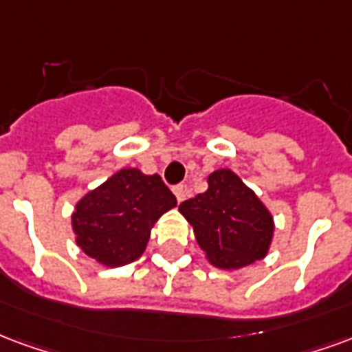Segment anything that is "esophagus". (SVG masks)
<instances>
[{
  "label": "esophagus",
  "mask_w": 352,
  "mask_h": 352,
  "mask_svg": "<svg viewBox=\"0 0 352 352\" xmlns=\"http://www.w3.org/2000/svg\"><path fill=\"white\" fill-rule=\"evenodd\" d=\"M173 194H175L177 201L181 203L186 199V186H183V184H179V186H173Z\"/></svg>",
  "instance_id": "1"
}]
</instances>
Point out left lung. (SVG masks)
<instances>
[{
	"label": "left lung",
	"mask_w": 352,
	"mask_h": 352,
	"mask_svg": "<svg viewBox=\"0 0 352 352\" xmlns=\"http://www.w3.org/2000/svg\"><path fill=\"white\" fill-rule=\"evenodd\" d=\"M209 188L179 205L199 248L218 269L233 270L267 256L274 233L269 209L231 169H216Z\"/></svg>",
	"instance_id": "left-lung-1"
}]
</instances>
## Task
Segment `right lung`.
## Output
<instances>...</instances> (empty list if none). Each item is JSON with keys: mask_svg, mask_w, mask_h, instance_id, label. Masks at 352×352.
<instances>
[{"mask_svg": "<svg viewBox=\"0 0 352 352\" xmlns=\"http://www.w3.org/2000/svg\"><path fill=\"white\" fill-rule=\"evenodd\" d=\"M177 205L160 175L119 169L76 203L72 231L80 248L104 267H123L145 252L156 220Z\"/></svg>", "mask_w": 352, "mask_h": 352, "instance_id": "add662e5", "label": "right lung"}]
</instances>
